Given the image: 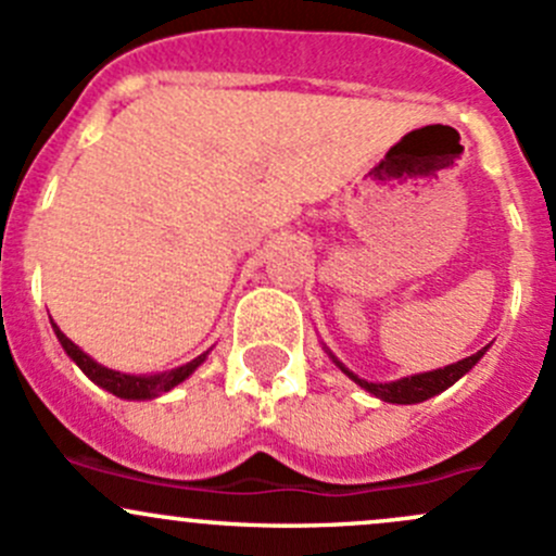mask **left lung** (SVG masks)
Returning <instances> with one entry per match:
<instances>
[{"instance_id":"1","label":"left lung","mask_w":556,"mask_h":556,"mask_svg":"<svg viewBox=\"0 0 556 556\" xmlns=\"http://www.w3.org/2000/svg\"><path fill=\"white\" fill-rule=\"evenodd\" d=\"M488 348H482V351L473 353V356L463 358V362L447 364V366H444V369L420 371V375H409V377H402V380H391V382L362 380V377L353 375V371L348 369V366L342 364L340 358H337L334 353L329 351V348L324 345V351L329 353L331 362L340 366V369L345 371V375L351 377V380L356 382V386H362L366 393L377 396V399H380V402H388V404H420V402H426V399L439 396V393L447 391L450 386H455V382L460 380L463 375H468V371H471L473 366L479 364V358H482L484 353H488Z\"/></svg>"}]
</instances>
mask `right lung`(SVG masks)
I'll list each match as a JSON object with an SVG mask.
<instances>
[{"label":"right lung","instance_id":"obj_1","mask_svg":"<svg viewBox=\"0 0 556 556\" xmlns=\"http://www.w3.org/2000/svg\"><path fill=\"white\" fill-rule=\"evenodd\" d=\"M53 331H55V337H59L61 348L66 351V356L72 358V362L77 364L79 369H83L85 375L96 382V386L104 388V391L112 393V396L128 399V402H147V399L163 396V393H168L170 388H176L179 382H185L187 377H190L192 371L198 369L205 358H208V351H205V353H200L198 358H192V362L176 366V369L157 371V375H128V371L109 369V366L99 364L96 358H90L83 348L74 345V342L68 340L64 331L59 329V324H53Z\"/></svg>","mask_w":556,"mask_h":556}]
</instances>
